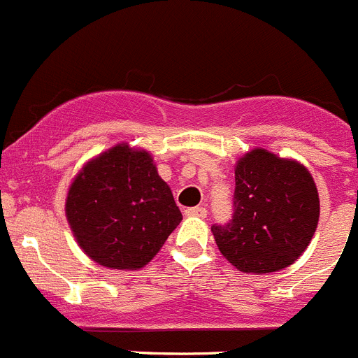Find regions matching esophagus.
Masks as SVG:
<instances>
[{
  "label": "esophagus",
  "mask_w": 358,
  "mask_h": 358,
  "mask_svg": "<svg viewBox=\"0 0 358 358\" xmlns=\"http://www.w3.org/2000/svg\"><path fill=\"white\" fill-rule=\"evenodd\" d=\"M186 216H189V218H206V215H208V209L206 208H189L185 211Z\"/></svg>",
  "instance_id": "1"
}]
</instances>
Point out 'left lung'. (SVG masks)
<instances>
[{
	"mask_svg": "<svg viewBox=\"0 0 358 358\" xmlns=\"http://www.w3.org/2000/svg\"><path fill=\"white\" fill-rule=\"evenodd\" d=\"M234 216L211 227L216 247L236 270L264 275L291 266L309 247L320 195L296 159L252 149L234 166Z\"/></svg>",
	"mask_w": 358,
	"mask_h": 358,
	"instance_id": "8db88e82",
	"label": "left lung"
}]
</instances>
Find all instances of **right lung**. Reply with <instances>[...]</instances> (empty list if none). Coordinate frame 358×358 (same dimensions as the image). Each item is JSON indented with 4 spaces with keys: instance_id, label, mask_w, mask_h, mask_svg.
<instances>
[{
    "instance_id": "1",
    "label": "right lung",
    "mask_w": 358,
    "mask_h": 358,
    "mask_svg": "<svg viewBox=\"0 0 358 358\" xmlns=\"http://www.w3.org/2000/svg\"><path fill=\"white\" fill-rule=\"evenodd\" d=\"M65 216L81 250L111 270L149 264L182 220L152 154L124 142L81 166Z\"/></svg>"
}]
</instances>
